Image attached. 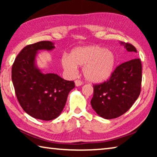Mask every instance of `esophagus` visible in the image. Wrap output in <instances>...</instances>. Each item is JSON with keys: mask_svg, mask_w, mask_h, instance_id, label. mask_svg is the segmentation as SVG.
Here are the masks:
<instances>
[{"mask_svg": "<svg viewBox=\"0 0 157 157\" xmlns=\"http://www.w3.org/2000/svg\"><path fill=\"white\" fill-rule=\"evenodd\" d=\"M75 84L76 86H79L83 84V82H82L81 80H79V79H76L75 81Z\"/></svg>", "mask_w": 157, "mask_h": 157, "instance_id": "1", "label": "esophagus"}]
</instances>
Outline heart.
Instances as JSON below:
<instances>
[{"label": "heart", "mask_w": 157, "mask_h": 157, "mask_svg": "<svg viewBox=\"0 0 157 157\" xmlns=\"http://www.w3.org/2000/svg\"><path fill=\"white\" fill-rule=\"evenodd\" d=\"M62 64L64 70L71 75L78 71V66H83L82 71L87 80L100 83L109 78L115 64V57L109 50L98 46L76 48L70 56L63 55Z\"/></svg>", "instance_id": "obj_1"}]
</instances>
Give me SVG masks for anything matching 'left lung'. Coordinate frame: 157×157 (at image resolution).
Here are the masks:
<instances>
[{"label": "left lung", "instance_id": "8db88e82", "mask_svg": "<svg viewBox=\"0 0 157 157\" xmlns=\"http://www.w3.org/2000/svg\"><path fill=\"white\" fill-rule=\"evenodd\" d=\"M127 51L135 57L136 48L121 41ZM142 82V64L139 58H134L117 66L109 79L94 85L91 104L98 115L112 119L127 112L139 98Z\"/></svg>", "mask_w": 157, "mask_h": 157}]
</instances>
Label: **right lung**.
<instances>
[{"label":"right lung","instance_id":"1","mask_svg":"<svg viewBox=\"0 0 157 157\" xmlns=\"http://www.w3.org/2000/svg\"><path fill=\"white\" fill-rule=\"evenodd\" d=\"M51 41H42L30 44L18 53L12 68V79L21 107L34 118L51 121L62 113L67 97L75 87L57 74L43 73L34 65L36 52L50 50Z\"/></svg>","mask_w":157,"mask_h":157}]
</instances>
